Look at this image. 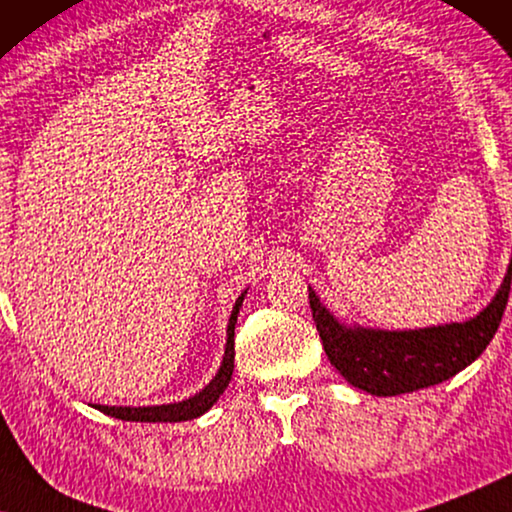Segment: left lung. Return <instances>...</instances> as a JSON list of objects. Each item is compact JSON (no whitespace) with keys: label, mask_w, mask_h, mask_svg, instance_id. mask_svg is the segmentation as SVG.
Listing matches in <instances>:
<instances>
[{"label":"left lung","mask_w":512,"mask_h":512,"mask_svg":"<svg viewBox=\"0 0 512 512\" xmlns=\"http://www.w3.org/2000/svg\"><path fill=\"white\" fill-rule=\"evenodd\" d=\"M512 259L503 283L478 315L422 329H373L341 322L311 285L308 299L329 362L352 387L373 397H397L443 383L473 364L492 341L506 311Z\"/></svg>","instance_id":"1"}]
</instances>
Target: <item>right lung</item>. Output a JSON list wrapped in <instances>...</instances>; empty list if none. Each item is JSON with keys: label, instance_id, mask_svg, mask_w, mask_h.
I'll return each instance as SVG.
<instances>
[{"label": "right lung", "instance_id": "right-lung-1", "mask_svg": "<svg viewBox=\"0 0 512 512\" xmlns=\"http://www.w3.org/2000/svg\"><path fill=\"white\" fill-rule=\"evenodd\" d=\"M248 292H243L232 308V315H229L227 322V343H225V355H222L220 369L215 373L211 383H208L204 390L194 394L190 399L176 401V403H160V406H102V403H95L97 410L102 413L118 417V420L127 422H185L194 420V417L204 415L206 410L213 408V403L222 397V392L227 390L229 380H232L234 373V327L236 318H239V311L243 306V299H246Z\"/></svg>", "mask_w": 512, "mask_h": 512}]
</instances>
